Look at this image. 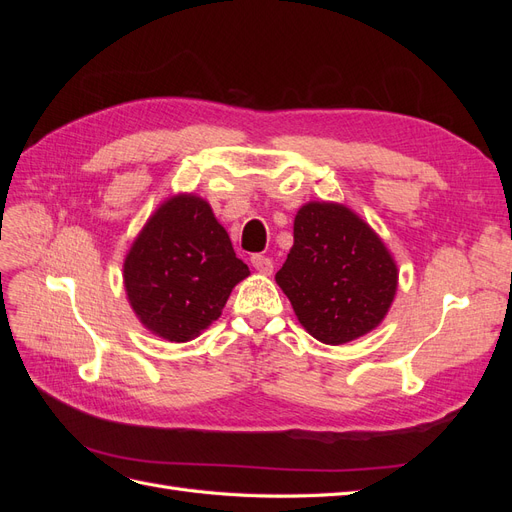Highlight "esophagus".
I'll return each mask as SVG.
<instances>
[{
	"label": "esophagus",
	"mask_w": 512,
	"mask_h": 512,
	"mask_svg": "<svg viewBox=\"0 0 512 512\" xmlns=\"http://www.w3.org/2000/svg\"><path fill=\"white\" fill-rule=\"evenodd\" d=\"M252 267L262 275H271L273 273V260L267 258V256H262V254H254L252 256Z\"/></svg>",
	"instance_id": "1"
}]
</instances>
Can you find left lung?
Listing matches in <instances>:
<instances>
[{
  "label": "left lung",
  "mask_w": 512,
  "mask_h": 512,
  "mask_svg": "<svg viewBox=\"0 0 512 512\" xmlns=\"http://www.w3.org/2000/svg\"><path fill=\"white\" fill-rule=\"evenodd\" d=\"M294 243L275 282L301 327L329 346L374 331L397 294V262L359 213L309 200L294 215Z\"/></svg>",
  "instance_id": "1"
}]
</instances>
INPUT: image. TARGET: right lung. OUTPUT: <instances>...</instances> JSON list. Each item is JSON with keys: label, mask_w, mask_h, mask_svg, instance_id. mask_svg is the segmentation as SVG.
Here are the masks:
<instances>
[{"label": "right lung", "mask_w": 512, "mask_h": 512, "mask_svg": "<svg viewBox=\"0 0 512 512\" xmlns=\"http://www.w3.org/2000/svg\"><path fill=\"white\" fill-rule=\"evenodd\" d=\"M250 275L205 198L175 194L149 215L123 260V288L143 327L183 344L222 316Z\"/></svg>", "instance_id": "obj_1"}]
</instances>
